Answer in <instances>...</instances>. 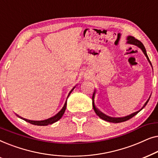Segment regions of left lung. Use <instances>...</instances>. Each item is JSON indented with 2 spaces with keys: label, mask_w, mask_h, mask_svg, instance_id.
Listing matches in <instances>:
<instances>
[{
  "label": "left lung",
  "mask_w": 158,
  "mask_h": 158,
  "mask_svg": "<svg viewBox=\"0 0 158 158\" xmlns=\"http://www.w3.org/2000/svg\"><path fill=\"white\" fill-rule=\"evenodd\" d=\"M127 44L135 45V46L138 47H139V48H140V49H142V51L143 52L144 55H145V57H147V59H148V62H150V65L152 66V64H151V62L150 61V59H149L148 56V55H147V52H146L145 47H144L143 44H142V43L140 42V41H139L138 40H137V39H135V37H133V36H127ZM96 90H94V94H93V97H92L93 108H94V111L96 112V114H97V115H98L101 118H102L103 120H105V121H106V122H112V123H120V122H126V121L130 119L131 118H132L133 116H135L136 115V114H137L140 111H141L142 109H143L144 106H145L147 105V103H148L149 100H150V96H150V98L148 99V101H146L145 103H144L143 106L142 107V109H140L139 111H136V112H134V113L129 114V115H128V116H123V117H111V116L106 115L105 114H103V112H101L100 110L96 108V105H95V102H94V98H95V94H96Z\"/></svg>",
  "instance_id": "1"
}]
</instances>
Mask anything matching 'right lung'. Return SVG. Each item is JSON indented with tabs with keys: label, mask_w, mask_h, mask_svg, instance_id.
Returning <instances> with one entry per match:
<instances>
[{
	"label": "right lung",
	"mask_w": 158,
	"mask_h": 158,
	"mask_svg": "<svg viewBox=\"0 0 158 158\" xmlns=\"http://www.w3.org/2000/svg\"><path fill=\"white\" fill-rule=\"evenodd\" d=\"M75 88V86H74V87L73 88V89L70 90V93H69L68 96H68H70V94L72 93V91L73 90H74V88ZM68 98H67V99H68ZM66 106H67V100L65 101V103H64V104L63 106V107H62V109L60 110V111L58 112V113L57 114H55V116H52V117H50L49 118H47V119H45V120H41V121H33V120H29V119H27V118H24L23 117H21V116H19V115H17V116H19V118H22L23 120L26 121V122H29L30 123V124H34V125H37V126H47V125L49 124H53V123H55L56 122H57L58 120H60V118H62V115H63L64 111H65V109H66Z\"/></svg>",
	"instance_id": "right-lung-1"
}]
</instances>
